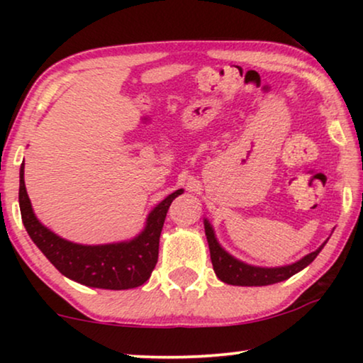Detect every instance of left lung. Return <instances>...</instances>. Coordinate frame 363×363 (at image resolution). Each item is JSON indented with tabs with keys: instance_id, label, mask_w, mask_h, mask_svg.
Returning a JSON list of instances; mask_svg holds the SVG:
<instances>
[{
	"instance_id": "left-lung-1",
	"label": "left lung",
	"mask_w": 363,
	"mask_h": 363,
	"mask_svg": "<svg viewBox=\"0 0 363 363\" xmlns=\"http://www.w3.org/2000/svg\"><path fill=\"white\" fill-rule=\"evenodd\" d=\"M205 235L208 240V246H210V256L215 274L218 276V279L231 286H269L276 284V282L289 279L291 276L297 274V272L309 266L327 242L324 241L315 251L309 252V255H306L299 261L292 262V264L277 267H261L247 264V262H242L240 259H236L235 256H231L230 252L218 242L215 230H213L211 223L208 221L206 218Z\"/></svg>"
}]
</instances>
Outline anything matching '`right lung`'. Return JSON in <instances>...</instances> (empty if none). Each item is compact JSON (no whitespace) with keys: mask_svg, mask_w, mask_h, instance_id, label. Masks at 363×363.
Here are the masks:
<instances>
[{"mask_svg":"<svg viewBox=\"0 0 363 363\" xmlns=\"http://www.w3.org/2000/svg\"><path fill=\"white\" fill-rule=\"evenodd\" d=\"M182 193L180 188L158 203L148 213L143 230L132 240L79 245L57 236L38 220L24 185V163L19 170V208L29 238L61 274L97 289H133L148 281L158 259V242L167 211Z\"/></svg>","mask_w":363,"mask_h":363,"instance_id":"obj_1","label":"right lung"}]
</instances>
